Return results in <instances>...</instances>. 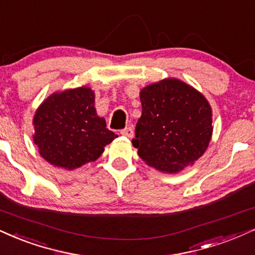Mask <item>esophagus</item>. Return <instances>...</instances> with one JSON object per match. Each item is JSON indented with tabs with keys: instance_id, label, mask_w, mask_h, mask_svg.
<instances>
[{
	"instance_id": "1",
	"label": "esophagus",
	"mask_w": 255,
	"mask_h": 255,
	"mask_svg": "<svg viewBox=\"0 0 255 255\" xmlns=\"http://www.w3.org/2000/svg\"><path fill=\"white\" fill-rule=\"evenodd\" d=\"M121 134H123V136H127L128 138H132L133 137V128L131 127L123 128V130H121Z\"/></svg>"
}]
</instances>
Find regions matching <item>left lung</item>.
Returning <instances> with one entry per match:
<instances>
[{"mask_svg": "<svg viewBox=\"0 0 255 255\" xmlns=\"http://www.w3.org/2000/svg\"><path fill=\"white\" fill-rule=\"evenodd\" d=\"M142 116L132 145L146 164L175 174L194 164L208 147L213 133L212 109L194 87L164 79L140 91Z\"/></svg>", "mask_w": 255, "mask_h": 255, "instance_id": "obj_1", "label": "left lung"}]
</instances>
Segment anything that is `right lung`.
<instances>
[{
	"label": "right lung",
	"mask_w": 255,
	"mask_h": 255,
	"mask_svg": "<svg viewBox=\"0 0 255 255\" xmlns=\"http://www.w3.org/2000/svg\"><path fill=\"white\" fill-rule=\"evenodd\" d=\"M33 125L40 155L68 170L96 161L118 137L97 115L94 92L85 86L49 96L36 110Z\"/></svg>",
	"instance_id": "right-lung-1"
}]
</instances>
